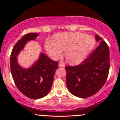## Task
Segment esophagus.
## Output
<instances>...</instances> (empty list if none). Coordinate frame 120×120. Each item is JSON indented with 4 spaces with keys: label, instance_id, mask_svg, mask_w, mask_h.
I'll use <instances>...</instances> for the list:
<instances>
[{
    "label": "esophagus",
    "instance_id": "obj_1",
    "mask_svg": "<svg viewBox=\"0 0 120 120\" xmlns=\"http://www.w3.org/2000/svg\"><path fill=\"white\" fill-rule=\"evenodd\" d=\"M59 67H64L65 65L64 64H62V63H59Z\"/></svg>",
    "mask_w": 120,
    "mask_h": 120
}]
</instances>
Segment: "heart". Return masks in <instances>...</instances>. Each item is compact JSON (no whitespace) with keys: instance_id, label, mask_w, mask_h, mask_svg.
<instances>
[{"instance_id":"heart-1","label":"heart","mask_w":120,"mask_h":120,"mask_svg":"<svg viewBox=\"0 0 120 120\" xmlns=\"http://www.w3.org/2000/svg\"><path fill=\"white\" fill-rule=\"evenodd\" d=\"M95 45L91 36L81 33H64L56 35L53 40L48 39L45 49L53 59H57L64 50V55L71 64L79 63L84 60Z\"/></svg>"}]
</instances>
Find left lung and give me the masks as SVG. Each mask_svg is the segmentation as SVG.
<instances>
[{
    "label": "left lung",
    "instance_id": "left-lung-1",
    "mask_svg": "<svg viewBox=\"0 0 120 120\" xmlns=\"http://www.w3.org/2000/svg\"><path fill=\"white\" fill-rule=\"evenodd\" d=\"M99 46L81 64L66 66V85L74 95L86 98L95 94L105 84L110 68L109 47L102 38L95 35Z\"/></svg>",
    "mask_w": 120,
    "mask_h": 120
}]
</instances>
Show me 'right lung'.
Returning <instances> with one entry per match:
<instances>
[{
  "label": "right lung",
  "instance_id": "right-lung-1",
  "mask_svg": "<svg viewBox=\"0 0 120 120\" xmlns=\"http://www.w3.org/2000/svg\"><path fill=\"white\" fill-rule=\"evenodd\" d=\"M38 34H26L15 44L11 54V71L13 81L21 93L32 99L44 97L49 93L59 63L41 53L32 67L25 69L17 63V56L28 41L35 39Z\"/></svg>",
  "mask_w": 120,
  "mask_h": 120
}]
</instances>
